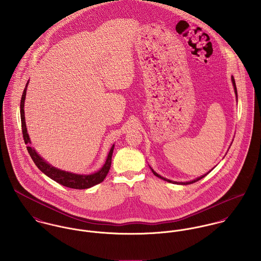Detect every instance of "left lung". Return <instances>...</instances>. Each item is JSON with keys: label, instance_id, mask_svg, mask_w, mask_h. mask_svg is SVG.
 <instances>
[{"label": "left lung", "instance_id": "1", "mask_svg": "<svg viewBox=\"0 0 261 261\" xmlns=\"http://www.w3.org/2000/svg\"><path fill=\"white\" fill-rule=\"evenodd\" d=\"M232 83H233V86H234V90H235V93H236V95H237V89H236V84H235V80H234V78H233V76H232ZM237 97V96H236ZM151 172L153 173V175L154 176H156L158 178H161V179H163V180H165V181H167V182H169V183H173V184H180V185H189V184H193V183H195V182H197V181H199V180H201L202 178H204L205 176H207V174H205V175H203V176H201V177H199V178H197L196 180H193V181H190V182H174V181H171V180H168V179H166V178H163L162 176H160V175H158L152 169H151Z\"/></svg>", "mask_w": 261, "mask_h": 261}]
</instances>
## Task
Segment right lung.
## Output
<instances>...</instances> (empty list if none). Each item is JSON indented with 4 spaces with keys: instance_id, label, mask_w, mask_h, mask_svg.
Segmentation results:
<instances>
[{
    "instance_id": "1",
    "label": "right lung",
    "mask_w": 261,
    "mask_h": 261,
    "mask_svg": "<svg viewBox=\"0 0 261 261\" xmlns=\"http://www.w3.org/2000/svg\"><path fill=\"white\" fill-rule=\"evenodd\" d=\"M27 85L23 91L22 94V98H21V105H20V112H21V123H22V133H23V139L25 144H29L30 143V139H29V135L27 134V128H26V123H25V116H24V102H25V97H26V89H27ZM113 148L114 146H112V149L109 152L108 159L106 164L103 165V167L96 173L91 174V175H76L72 173H68V172H64L61 170H58L52 166H50L49 164H47L37 152L35 151V149L32 147H27L28 152L30 153L33 162L35 163V165L37 166L38 169L43 172L46 176H48L49 178H51L52 180H54L55 182L59 183L60 185L68 187V188H72V189H87L90 187H93L94 185H97L99 183H101L110 169H111V165H112V152H113Z\"/></svg>"
}]
</instances>
